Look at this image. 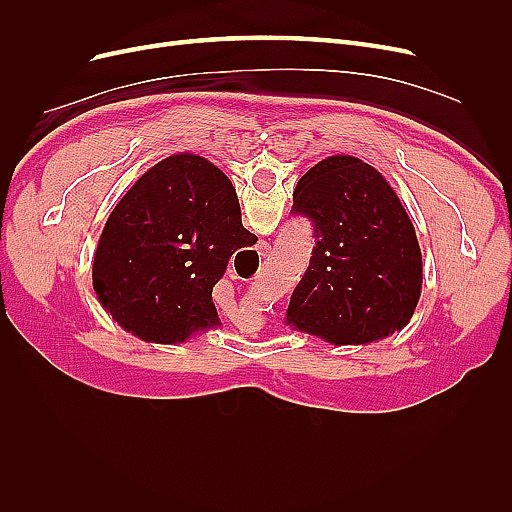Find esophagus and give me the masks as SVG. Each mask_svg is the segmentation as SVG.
I'll return each mask as SVG.
<instances>
[{"instance_id":"esophagus-1","label":"esophagus","mask_w":512,"mask_h":512,"mask_svg":"<svg viewBox=\"0 0 512 512\" xmlns=\"http://www.w3.org/2000/svg\"><path fill=\"white\" fill-rule=\"evenodd\" d=\"M256 252H258V256L260 258H267L269 256V252H271V245L267 243V241H258V245H256Z\"/></svg>"}]
</instances>
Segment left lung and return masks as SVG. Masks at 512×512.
I'll return each mask as SVG.
<instances>
[{
	"label": "left lung",
	"instance_id": "1",
	"mask_svg": "<svg viewBox=\"0 0 512 512\" xmlns=\"http://www.w3.org/2000/svg\"><path fill=\"white\" fill-rule=\"evenodd\" d=\"M292 211L314 222L316 250L294 288L286 324L333 346L399 333L423 290V256L410 215L378 170L346 153L301 177Z\"/></svg>",
	"mask_w": 512,
	"mask_h": 512
}]
</instances>
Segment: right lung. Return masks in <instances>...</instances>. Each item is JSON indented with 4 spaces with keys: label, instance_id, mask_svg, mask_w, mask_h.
<instances>
[{
    "label": "right lung",
    "instance_id": "1",
    "mask_svg": "<svg viewBox=\"0 0 512 512\" xmlns=\"http://www.w3.org/2000/svg\"><path fill=\"white\" fill-rule=\"evenodd\" d=\"M252 235L235 188L198 153L153 164L108 215L94 256V290L123 331L183 344L220 327L211 290Z\"/></svg>",
    "mask_w": 512,
    "mask_h": 512
}]
</instances>
